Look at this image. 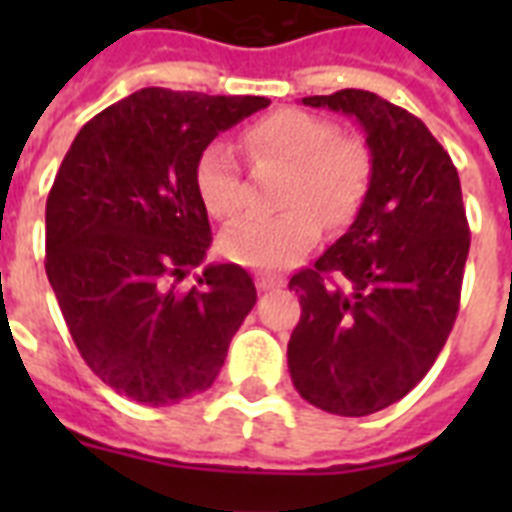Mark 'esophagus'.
<instances>
[{"label":"esophagus","instance_id":"obj_1","mask_svg":"<svg viewBox=\"0 0 512 512\" xmlns=\"http://www.w3.org/2000/svg\"><path fill=\"white\" fill-rule=\"evenodd\" d=\"M255 284L260 292H268V289L284 287V279H281V276H271V273H257Z\"/></svg>","mask_w":512,"mask_h":512}]
</instances>
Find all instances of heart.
<instances>
[{"mask_svg": "<svg viewBox=\"0 0 512 512\" xmlns=\"http://www.w3.org/2000/svg\"><path fill=\"white\" fill-rule=\"evenodd\" d=\"M252 162L287 167L276 215H247L220 236L228 260L247 268H287L319 241L324 223L342 228L361 212L372 188L374 156L364 138L345 135L332 119L300 108H281L241 132ZM193 183L215 217L241 209L244 188L236 156L215 140L201 148Z\"/></svg>", "mask_w": 512, "mask_h": 512, "instance_id": "heart-1", "label": "heart"}]
</instances>
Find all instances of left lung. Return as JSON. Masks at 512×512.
<instances>
[{
  "label": "left lung",
  "instance_id": "1",
  "mask_svg": "<svg viewBox=\"0 0 512 512\" xmlns=\"http://www.w3.org/2000/svg\"><path fill=\"white\" fill-rule=\"evenodd\" d=\"M356 116L374 175L348 233L289 279L297 393L340 417L396 404L428 374L460 311L470 228L457 167L425 124L366 90L303 98Z\"/></svg>",
  "mask_w": 512,
  "mask_h": 512
}]
</instances>
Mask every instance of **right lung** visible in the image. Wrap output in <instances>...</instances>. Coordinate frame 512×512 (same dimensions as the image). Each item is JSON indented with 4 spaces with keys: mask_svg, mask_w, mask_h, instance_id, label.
Instances as JSON below:
<instances>
[{
    "mask_svg": "<svg viewBox=\"0 0 512 512\" xmlns=\"http://www.w3.org/2000/svg\"><path fill=\"white\" fill-rule=\"evenodd\" d=\"M268 98L146 87L84 124L47 196L44 268L92 372L148 406L207 390L257 300L241 265H207L212 244L193 170L201 148Z\"/></svg>",
    "mask_w": 512,
    "mask_h": 512,
    "instance_id": "add662e5",
    "label": "right lung"
}]
</instances>
